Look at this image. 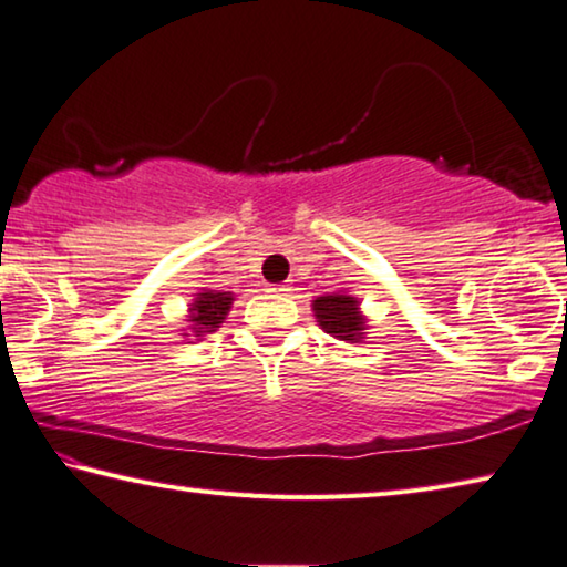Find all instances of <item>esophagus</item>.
Returning <instances> with one entry per match:
<instances>
[{"mask_svg": "<svg viewBox=\"0 0 567 567\" xmlns=\"http://www.w3.org/2000/svg\"><path fill=\"white\" fill-rule=\"evenodd\" d=\"M274 291H276V293H281V296H286V293H289V291H291V286H289V284H278Z\"/></svg>", "mask_w": 567, "mask_h": 567, "instance_id": "esophagus-1", "label": "esophagus"}]
</instances>
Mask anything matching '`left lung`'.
<instances>
[{
	"label": "left lung",
	"mask_w": 567,
	"mask_h": 567,
	"mask_svg": "<svg viewBox=\"0 0 567 567\" xmlns=\"http://www.w3.org/2000/svg\"><path fill=\"white\" fill-rule=\"evenodd\" d=\"M311 306H313V317H317L319 327L327 333H331V337L349 341V344H357V341L364 339L367 319L361 317L359 301L354 296H347V293L319 296Z\"/></svg>",
	"instance_id": "1"
}]
</instances>
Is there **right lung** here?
Segmentation results:
<instances>
[{
    "instance_id": "add662e5",
    "label": "right lung",
    "mask_w": 567,
    "mask_h": 567,
    "mask_svg": "<svg viewBox=\"0 0 567 567\" xmlns=\"http://www.w3.org/2000/svg\"><path fill=\"white\" fill-rule=\"evenodd\" d=\"M230 303H234V293L230 291L196 293V301L190 303V317H188V321H193V331H196V337L216 331L223 323V319L228 317Z\"/></svg>"
}]
</instances>
